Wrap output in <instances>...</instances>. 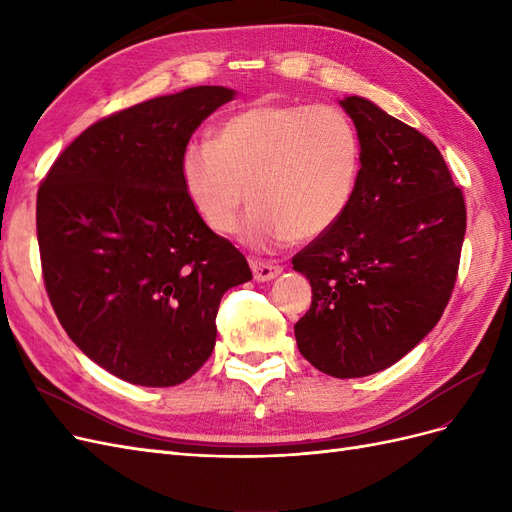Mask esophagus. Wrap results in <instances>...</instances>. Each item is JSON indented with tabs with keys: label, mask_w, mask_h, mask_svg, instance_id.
I'll return each instance as SVG.
<instances>
[{
	"label": "esophagus",
	"mask_w": 512,
	"mask_h": 512,
	"mask_svg": "<svg viewBox=\"0 0 512 512\" xmlns=\"http://www.w3.org/2000/svg\"><path fill=\"white\" fill-rule=\"evenodd\" d=\"M250 267H252V273H254V280H258V282H269V280H273V277L282 273V267L275 265V262H271V260L252 258Z\"/></svg>",
	"instance_id": "1"
}]
</instances>
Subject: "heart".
Returning a JSON list of instances; mask_svg holds the SVG:
<instances>
[{
	"mask_svg": "<svg viewBox=\"0 0 512 512\" xmlns=\"http://www.w3.org/2000/svg\"><path fill=\"white\" fill-rule=\"evenodd\" d=\"M361 173V138L335 104L260 102L226 117L211 141H190L179 158L185 196L220 235L275 250L316 239L348 211Z\"/></svg>",
	"mask_w": 512,
	"mask_h": 512,
	"instance_id": "heart-1",
	"label": "heart"
}]
</instances>
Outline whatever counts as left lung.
Returning <instances> with one entry per match:
<instances>
[{"label": "left lung", "instance_id": "8db88e82", "mask_svg": "<svg viewBox=\"0 0 512 512\" xmlns=\"http://www.w3.org/2000/svg\"><path fill=\"white\" fill-rule=\"evenodd\" d=\"M339 104L361 138V173L344 218L292 258L312 284L294 337L322 374L361 378L438 324L457 280L466 200L425 134L365 98Z\"/></svg>", "mask_w": 512, "mask_h": 512}]
</instances>
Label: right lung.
I'll use <instances>...</instances> for the list:
<instances>
[{"label":"right lung","instance_id":"add662e5","mask_svg":"<svg viewBox=\"0 0 512 512\" xmlns=\"http://www.w3.org/2000/svg\"><path fill=\"white\" fill-rule=\"evenodd\" d=\"M232 98L203 85L123 108L74 138L40 183L46 294L72 342L126 382L194 376L213 352L224 292L252 280L179 175L192 132Z\"/></svg>","mask_w":512,"mask_h":512}]
</instances>
